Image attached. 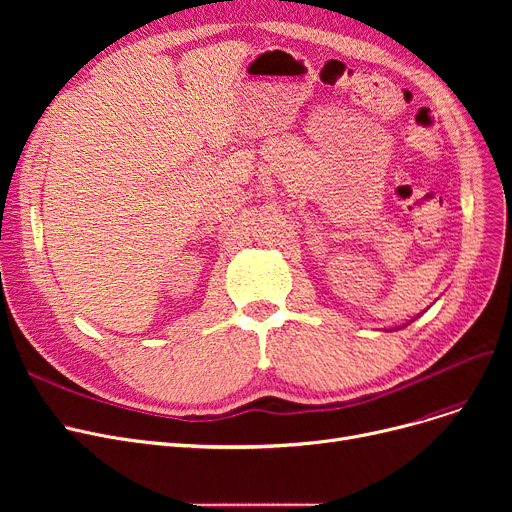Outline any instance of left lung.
I'll list each match as a JSON object with an SVG mask.
<instances>
[{
  "mask_svg": "<svg viewBox=\"0 0 512 512\" xmlns=\"http://www.w3.org/2000/svg\"><path fill=\"white\" fill-rule=\"evenodd\" d=\"M415 319H417V317H415ZM411 321H413V319H411ZM402 328H405V326H402ZM396 330H400V328H396Z\"/></svg>",
  "mask_w": 512,
  "mask_h": 512,
  "instance_id": "obj_1",
  "label": "left lung"
}]
</instances>
